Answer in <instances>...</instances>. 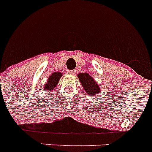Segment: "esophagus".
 I'll use <instances>...</instances> for the list:
<instances>
[{"mask_svg": "<svg viewBox=\"0 0 152 152\" xmlns=\"http://www.w3.org/2000/svg\"><path fill=\"white\" fill-rule=\"evenodd\" d=\"M75 72H76L75 70H70V71H68V73H69L70 75H74V74H75Z\"/></svg>", "mask_w": 152, "mask_h": 152, "instance_id": "34e87169", "label": "esophagus"}]
</instances>
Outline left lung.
<instances>
[{
    "instance_id": "1",
    "label": "left lung",
    "mask_w": 152,
    "mask_h": 152,
    "mask_svg": "<svg viewBox=\"0 0 152 152\" xmlns=\"http://www.w3.org/2000/svg\"><path fill=\"white\" fill-rule=\"evenodd\" d=\"M82 87L89 95L98 94L100 92V87L96 83L93 77L88 73H80L77 75Z\"/></svg>"
}]
</instances>
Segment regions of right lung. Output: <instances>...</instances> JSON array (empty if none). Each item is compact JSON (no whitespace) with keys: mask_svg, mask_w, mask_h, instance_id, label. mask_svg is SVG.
I'll list each match as a JSON object with an SVG mask.
<instances>
[{"mask_svg":"<svg viewBox=\"0 0 152 152\" xmlns=\"http://www.w3.org/2000/svg\"><path fill=\"white\" fill-rule=\"evenodd\" d=\"M62 74L60 72H54L51 75V76H50L49 77L48 83H46V85L45 87V91L47 90L48 92H50L53 89L56 87V85H58V81L59 79L61 77Z\"/></svg>","mask_w":152,"mask_h":152,"instance_id":"right-lung-1","label":"right lung"}]
</instances>
